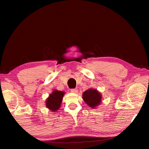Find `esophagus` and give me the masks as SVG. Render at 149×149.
Returning a JSON list of instances; mask_svg holds the SVG:
<instances>
[{"mask_svg": "<svg viewBox=\"0 0 149 149\" xmlns=\"http://www.w3.org/2000/svg\"><path fill=\"white\" fill-rule=\"evenodd\" d=\"M71 92L74 93H78V89L76 88H73L71 89Z\"/></svg>", "mask_w": 149, "mask_h": 149, "instance_id": "obj_1", "label": "esophagus"}]
</instances>
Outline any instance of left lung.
<instances>
[{
	"instance_id": "obj_1",
	"label": "left lung",
	"mask_w": 149,
	"mask_h": 149,
	"mask_svg": "<svg viewBox=\"0 0 149 149\" xmlns=\"http://www.w3.org/2000/svg\"><path fill=\"white\" fill-rule=\"evenodd\" d=\"M83 99L88 106L94 108L100 104L101 95L97 90L90 89L83 93Z\"/></svg>"
}]
</instances>
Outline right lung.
<instances>
[{
    "label": "right lung",
    "mask_w": 149,
    "mask_h": 149,
    "mask_svg": "<svg viewBox=\"0 0 149 149\" xmlns=\"http://www.w3.org/2000/svg\"><path fill=\"white\" fill-rule=\"evenodd\" d=\"M64 94V92L55 90L53 93L49 94V97L47 98L46 106L52 111L55 112L57 111L60 107Z\"/></svg>",
    "instance_id": "obj_1"
}]
</instances>
